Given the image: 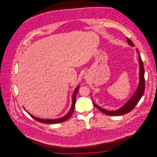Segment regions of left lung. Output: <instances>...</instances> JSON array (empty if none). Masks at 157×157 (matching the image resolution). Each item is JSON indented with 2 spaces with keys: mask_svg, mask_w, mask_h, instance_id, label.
I'll return each mask as SVG.
<instances>
[{
  "mask_svg": "<svg viewBox=\"0 0 157 157\" xmlns=\"http://www.w3.org/2000/svg\"><path fill=\"white\" fill-rule=\"evenodd\" d=\"M128 42L129 45H131V46H134V44L132 43V42L128 38L126 37ZM137 52L139 54L138 49H136ZM139 64H140V81H139V85L136 90L135 92L134 95L132 96V97L128 100V101L120 109L113 111H107L106 109H103L102 108L97 106L94 103V106L98 108L100 111L101 112L105 113V114L108 115H111V116H118L121 115L126 114L128 112L131 111L134 108L136 105L138 103V102L140 101L141 98L142 97L144 90H145V80H144V67L143 63L141 58V56L139 55Z\"/></svg>",
  "mask_w": 157,
  "mask_h": 157,
  "instance_id": "8db88e82",
  "label": "left lung"
}]
</instances>
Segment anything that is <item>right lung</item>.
Instances as JSON below:
<instances>
[{
    "label": "right lung",
    "instance_id": "1",
    "mask_svg": "<svg viewBox=\"0 0 157 157\" xmlns=\"http://www.w3.org/2000/svg\"><path fill=\"white\" fill-rule=\"evenodd\" d=\"M79 86H78L75 90H74L73 94H72V106L71 108V109L70 111H69V112L67 113V114L62 117V118H56V119H52V120H46V119H41V118H37L34 116H33V115L30 114L29 113H28L30 116L31 117H33L34 119H35L36 120H37V121L39 122H40V123H48V124H56V123H61V122H63V121H65L66 120H67V119L71 117V115H72V112L74 111V107H75V97H76V94L78 92V90H79Z\"/></svg>",
    "mask_w": 157,
    "mask_h": 157
}]
</instances>
